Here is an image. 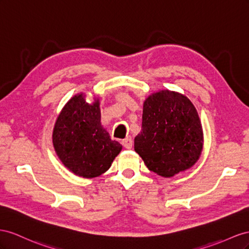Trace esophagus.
Returning <instances> with one entry per match:
<instances>
[{
  "label": "esophagus",
  "instance_id": "obj_1",
  "mask_svg": "<svg viewBox=\"0 0 249 249\" xmlns=\"http://www.w3.org/2000/svg\"><path fill=\"white\" fill-rule=\"evenodd\" d=\"M122 144H123V146L126 149H131V147H132V140H131V138L130 137H127L126 139H124L122 141Z\"/></svg>",
  "mask_w": 249,
  "mask_h": 249
}]
</instances>
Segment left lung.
<instances>
[{
	"mask_svg": "<svg viewBox=\"0 0 249 249\" xmlns=\"http://www.w3.org/2000/svg\"><path fill=\"white\" fill-rule=\"evenodd\" d=\"M202 127L187 97L161 90L144 102L134 150L150 171L171 177L193 166L202 150Z\"/></svg>",
	"mask_w": 249,
	"mask_h": 249,
	"instance_id": "left-lung-1",
	"label": "left lung"
}]
</instances>
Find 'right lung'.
Masks as SVG:
<instances>
[{"mask_svg": "<svg viewBox=\"0 0 249 249\" xmlns=\"http://www.w3.org/2000/svg\"><path fill=\"white\" fill-rule=\"evenodd\" d=\"M99 101L89 104L84 96L71 99L56 121L55 151L71 171L91 178L107 171L122 149L101 126Z\"/></svg>", "mask_w": 249, "mask_h": 249, "instance_id": "1", "label": "right lung"}]
</instances>
